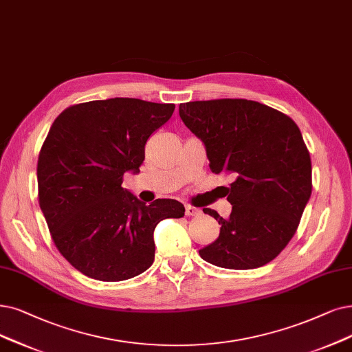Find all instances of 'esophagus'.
Returning a JSON list of instances; mask_svg holds the SVG:
<instances>
[{
  "label": "esophagus",
  "mask_w": 352,
  "mask_h": 352,
  "mask_svg": "<svg viewBox=\"0 0 352 352\" xmlns=\"http://www.w3.org/2000/svg\"><path fill=\"white\" fill-rule=\"evenodd\" d=\"M185 214H186L188 217H196V215L201 214V210H199L198 208H195V206L186 205V206H185Z\"/></svg>",
  "instance_id": "1"
}]
</instances>
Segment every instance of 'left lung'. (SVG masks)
Wrapping results in <instances>:
<instances>
[{
    "label": "left lung",
    "mask_w": 352,
    "mask_h": 352,
    "mask_svg": "<svg viewBox=\"0 0 352 352\" xmlns=\"http://www.w3.org/2000/svg\"><path fill=\"white\" fill-rule=\"evenodd\" d=\"M179 116L205 146L212 173H232L227 219L204 208L219 228L201 257L232 270L257 269L276 258L298 230L312 193V164L292 118L247 100L193 101Z\"/></svg>",
    "instance_id": "left-lung-1"
}]
</instances>
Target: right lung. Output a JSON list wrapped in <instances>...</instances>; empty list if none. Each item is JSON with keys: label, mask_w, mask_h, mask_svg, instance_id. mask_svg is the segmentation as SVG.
I'll list each match as a JSON object with an SVG mask.
<instances>
[{"label": "right lung", "mask_w": 352, "mask_h": 352, "mask_svg": "<svg viewBox=\"0 0 352 352\" xmlns=\"http://www.w3.org/2000/svg\"><path fill=\"white\" fill-rule=\"evenodd\" d=\"M173 111L111 98L69 107L52 124L37 162L40 209L60 254L82 274L101 282L142 274L154 260L156 225L185 215L175 199L146 205L121 186Z\"/></svg>", "instance_id": "1"}]
</instances>
